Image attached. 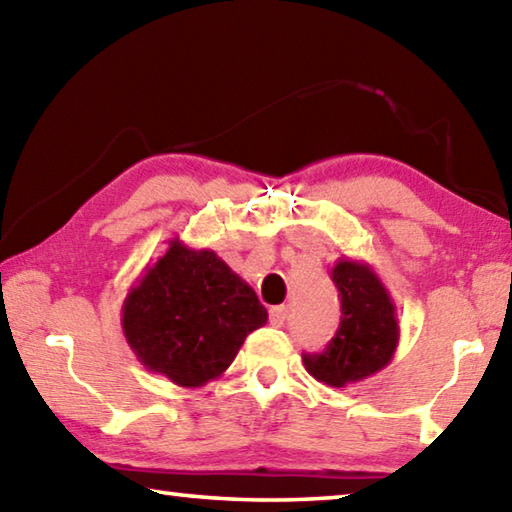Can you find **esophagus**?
<instances>
[{
	"label": "esophagus",
	"instance_id": "1",
	"mask_svg": "<svg viewBox=\"0 0 512 512\" xmlns=\"http://www.w3.org/2000/svg\"><path fill=\"white\" fill-rule=\"evenodd\" d=\"M287 316H289V309L287 307H273L271 311H268V320H271L273 327H282L284 323H287Z\"/></svg>",
	"mask_w": 512,
	"mask_h": 512
}]
</instances>
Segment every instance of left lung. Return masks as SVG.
Segmentation results:
<instances>
[{
	"label": "left lung",
	"mask_w": 512,
	"mask_h": 512,
	"mask_svg": "<svg viewBox=\"0 0 512 512\" xmlns=\"http://www.w3.org/2000/svg\"><path fill=\"white\" fill-rule=\"evenodd\" d=\"M332 280L341 298L339 332L320 354H302V363L314 379L345 388L391 363L400 325L393 300L370 264L336 259Z\"/></svg>",
	"instance_id": "left-lung-1"
}]
</instances>
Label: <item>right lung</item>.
Instances as JSON below:
<instances>
[{
    "label": "right lung",
    "instance_id": "1",
    "mask_svg": "<svg viewBox=\"0 0 512 512\" xmlns=\"http://www.w3.org/2000/svg\"><path fill=\"white\" fill-rule=\"evenodd\" d=\"M266 320L257 293L214 250H194L178 237L144 268L121 307L135 357L183 388L219 379Z\"/></svg>",
    "mask_w": 512,
    "mask_h": 512
}]
</instances>
